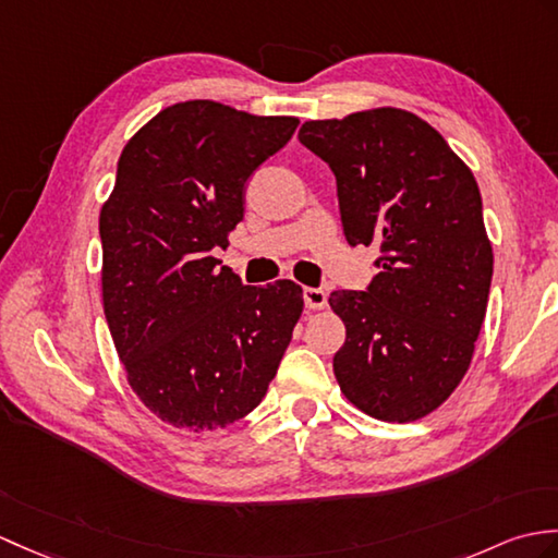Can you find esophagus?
<instances>
[{"label":"esophagus","mask_w":558,"mask_h":558,"mask_svg":"<svg viewBox=\"0 0 558 558\" xmlns=\"http://www.w3.org/2000/svg\"><path fill=\"white\" fill-rule=\"evenodd\" d=\"M304 304H306V308H311V311L326 308L328 294L323 292V290H318V288H306V290H304Z\"/></svg>","instance_id":"1"}]
</instances>
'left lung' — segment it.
<instances>
[{
    "mask_svg": "<svg viewBox=\"0 0 558 558\" xmlns=\"http://www.w3.org/2000/svg\"><path fill=\"white\" fill-rule=\"evenodd\" d=\"M300 142L338 180L347 242L383 252L366 292L328 300L347 328L335 378L368 416L418 421L463 380L485 320L495 256L481 190L447 140L404 109L306 121Z\"/></svg>",
    "mask_w": 558,
    "mask_h": 558,
    "instance_id": "obj_1",
    "label": "left lung"
}]
</instances>
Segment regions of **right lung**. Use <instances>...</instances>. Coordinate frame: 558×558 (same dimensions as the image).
Wrapping results in <instances>:
<instances>
[{
	"instance_id": "obj_1",
	"label": "right lung",
	"mask_w": 558,
	"mask_h": 558,
	"mask_svg": "<svg viewBox=\"0 0 558 558\" xmlns=\"http://www.w3.org/2000/svg\"><path fill=\"white\" fill-rule=\"evenodd\" d=\"M296 125L190 99L121 151L99 214L104 316L128 385L178 430H218L254 411L302 316L300 284L250 288L214 256L244 216L247 180Z\"/></svg>"
}]
</instances>
